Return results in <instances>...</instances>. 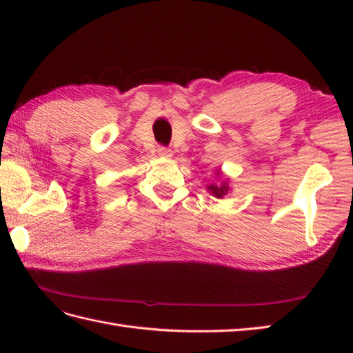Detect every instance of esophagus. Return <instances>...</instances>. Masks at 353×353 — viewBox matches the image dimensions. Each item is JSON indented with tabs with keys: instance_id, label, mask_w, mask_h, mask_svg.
<instances>
[{
	"instance_id": "1",
	"label": "esophagus",
	"mask_w": 353,
	"mask_h": 353,
	"mask_svg": "<svg viewBox=\"0 0 353 353\" xmlns=\"http://www.w3.org/2000/svg\"><path fill=\"white\" fill-rule=\"evenodd\" d=\"M157 153H159L161 157H171V150L167 148V147H159L157 148Z\"/></svg>"
}]
</instances>
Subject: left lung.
Listing matches in <instances>:
<instances>
[{"label":"left lung","instance_id":"1","mask_svg":"<svg viewBox=\"0 0 353 353\" xmlns=\"http://www.w3.org/2000/svg\"><path fill=\"white\" fill-rule=\"evenodd\" d=\"M216 174H220V171L216 172ZM206 188H208V191L211 192L212 196H215L216 199H223V197L226 196V194L229 192V185H228V182H223L221 185L211 183V185H208Z\"/></svg>","mask_w":353,"mask_h":353}]
</instances>
